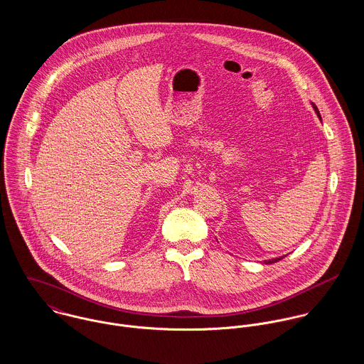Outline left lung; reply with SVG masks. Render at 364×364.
Returning <instances> with one entry per match:
<instances>
[{
    "mask_svg": "<svg viewBox=\"0 0 364 364\" xmlns=\"http://www.w3.org/2000/svg\"><path fill=\"white\" fill-rule=\"evenodd\" d=\"M314 106V109H315V112H316V114L319 116V119H321V114H319V110H318V107L315 106V105H312ZM283 259V257H280V258H274V259H270V260H264V263L266 264H269V263H276V262H279V260Z\"/></svg>",
    "mask_w": 364,
    "mask_h": 364,
    "instance_id": "8db88e82",
    "label": "left lung"
}]
</instances>
